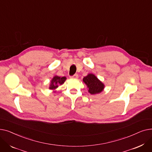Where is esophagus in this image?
<instances>
[{
	"label": "esophagus",
	"mask_w": 152,
	"mask_h": 152,
	"mask_svg": "<svg viewBox=\"0 0 152 152\" xmlns=\"http://www.w3.org/2000/svg\"><path fill=\"white\" fill-rule=\"evenodd\" d=\"M70 77H71V79H77V78L78 77V75H77V74H75V75H73V76H70Z\"/></svg>",
	"instance_id": "obj_1"
}]
</instances>
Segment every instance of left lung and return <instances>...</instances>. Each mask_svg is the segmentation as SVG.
<instances>
[{
    "label": "left lung",
    "instance_id": "obj_1",
    "mask_svg": "<svg viewBox=\"0 0 152 152\" xmlns=\"http://www.w3.org/2000/svg\"><path fill=\"white\" fill-rule=\"evenodd\" d=\"M83 81L89 88V92L91 94L100 93L104 88L103 84L92 74H89L87 76L84 77L83 78Z\"/></svg>",
    "mask_w": 152,
    "mask_h": 152
}]
</instances>
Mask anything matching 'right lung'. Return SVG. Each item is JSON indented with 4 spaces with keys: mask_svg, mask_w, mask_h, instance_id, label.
<instances>
[{
    "mask_svg": "<svg viewBox=\"0 0 152 152\" xmlns=\"http://www.w3.org/2000/svg\"><path fill=\"white\" fill-rule=\"evenodd\" d=\"M66 77H59L56 76L55 77H53V78L52 79V80L51 81V84L50 85V89H55L58 87L59 84H62L64 83L66 81Z\"/></svg>",
    "mask_w": 152,
    "mask_h": 152,
    "instance_id": "1",
    "label": "right lung"
}]
</instances>
